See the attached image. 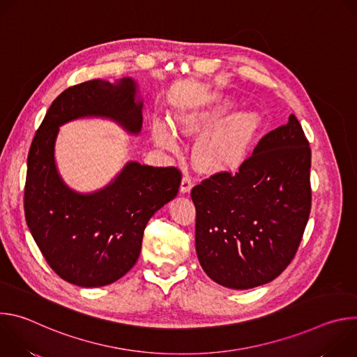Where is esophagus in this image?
I'll use <instances>...</instances> for the list:
<instances>
[{
  "label": "esophagus",
  "mask_w": 357,
  "mask_h": 357,
  "mask_svg": "<svg viewBox=\"0 0 357 357\" xmlns=\"http://www.w3.org/2000/svg\"><path fill=\"white\" fill-rule=\"evenodd\" d=\"M192 186H193V179L190 178V175L185 174L182 178V183H181V192L188 193V192H190Z\"/></svg>",
  "instance_id": "obj_1"
}]
</instances>
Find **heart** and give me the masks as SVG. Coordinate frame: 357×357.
<instances>
[{
    "instance_id": "1",
    "label": "heart",
    "mask_w": 357,
    "mask_h": 357,
    "mask_svg": "<svg viewBox=\"0 0 357 357\" xmlns=\"http://www.w3.org/2000/svg\"><path fill=\"white\" fill-rule=\"evenodd\" d=\"M225 112L223 106L212 107L211 110L199 114H182L176 117L175 131L182 135H190L213 126L219 121ZM254 120L250 116H241L231 120L223 130L203 139L196 148L197 160L206 167H223L236 162L247 148V144L254 131ZM154 139L172 149L175 146V137L169 127L164 123L155 121L152 124Z\"/></svg>"
}]
</instances>
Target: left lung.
Instances as JSON below:
<instances>
[{
  "mask_svg": "<svg viewBox=\"0 0 357 357\" xmlns=\"http://www.w3.org/2000/svg\"><path fill=\"white\" fill-rule=\"evenodd\" d=\"M311 148L298 119L267 132L238 171L193 186L195 243L218 284L248 289L292 261L311 212Z\"/></svg>",
  "mask_w": 357,
  "mask_h": 357,
  "instance_id": "obj_1",
  "label": "left lung"
}]
</instances>
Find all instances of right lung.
I'll use <instances>...</instances> for the list:
<instances>
[{"label":"right lung","instance_id":"1","mask_svg":"<svg viewBox=\"0 0 357 357\" xmlns=\"http://www.w3.org/2000/svg\"><path fill=\"white\" fill-rule=\"evenodd\" d=\"M126 77L112 84L89 80L66 89L49 107L28 154L24 192L26 225L43 259L62 280L90 288L120 280L137 263L145 226L178 193L176 167L128 162L105 189L80 195L61 179L55 165L59 126L86 116L116 120L139 132L142 103Z\"/></svg>","mask_w":357,"mask_h":357}]
</instances>
